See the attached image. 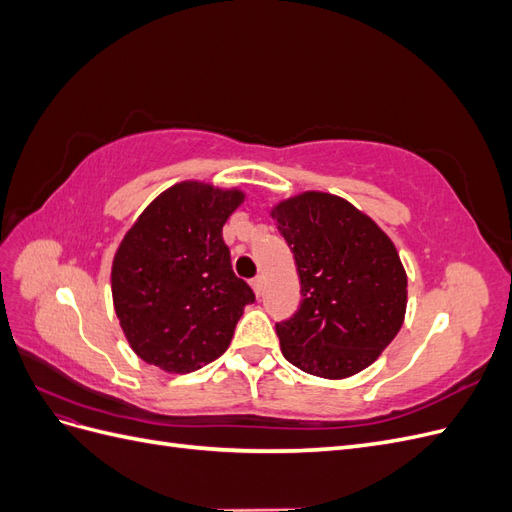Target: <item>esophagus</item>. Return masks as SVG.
I'll list each match as a JSON object with an SVG mask.
<instances>
[{
    "instance_id": "1",
    "label": "esophagus",
    "mask_w": 512,
    "mask_h": 512,
    "mask_svg": "<svg viewBox=\"0 0 512 512\" xmlns=\"http://www.w3.org/2000/svg\"><path fill=\"white\" fill-rule=\"evenodd\" d=\"M252 288H254V292H256V297H260V294H262V288H265V277H262V275H256L254 280H252Z\"/></svg>"
}]
</instances>
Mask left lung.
Returning a JSON list of instances; mask_svg holds the SVG:
<instances>
[{"mask_svg":"<svg viewBox=\"0 0 512 512\" xmlns=\"http://www.w3.org/2000/svg\"><path fill=\"white\" fill-rule=\"evenodd\" d=\"M297 265L301 307L275 324L282 354L327 380L374 363L406 318L408 275L389 235L346 198L301 192L273 205Z\"/></svg>","mask_w":512,"mask_h":512,"instance_id":"left-lung-1","label":"left lung"}]
</instances>
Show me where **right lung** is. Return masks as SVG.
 Returning a JSON list of instances; mask_svg holds the SVG:
<instances>
[{"instance_id":"add662e5","label":"right lung","mask_w":512,"mask_h":512,"mask_svg":"<svg viewBox=\"0 0 512 512\" xmlns=\"http://www.w3.org/2000/svg\"><path fill=\"white\" fill-rule=\"evenodd\" d=\"M245 200L205 181L170 185L121 239L111 269L113 307L136 356L190 374L226 352L254 292L232 273L222 228Z\"/></svg>"}]
</instances>
